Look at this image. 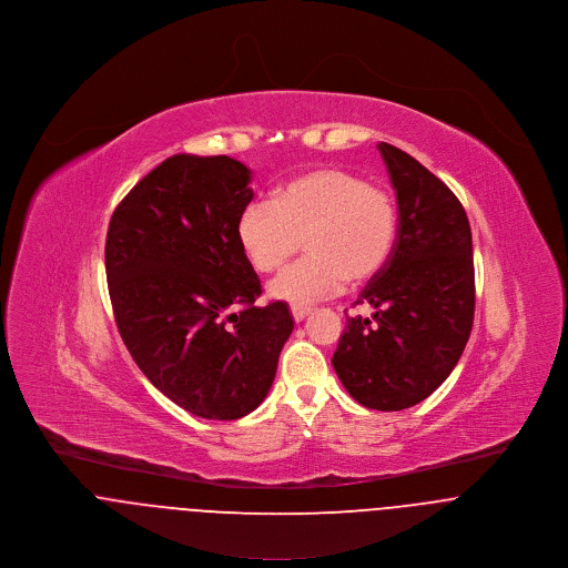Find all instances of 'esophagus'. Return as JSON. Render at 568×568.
I'll list each match as a JSON object with an SVG mask.
<instances>
[{
	"label": "esophagus",
	"mask_w": 568,
	"mask_h": 568,
	"mask_svg": "<svg viewBox=\"0 0 568 568\" xmlns=\"http://www.w3.org/2000/svg\"><path fill=\"white\" fill-rule=\"evenodd\" d=\"M310 312H312V307H307V305H292V316H294V321H296V323L305 321Z\"/></svg>",
	"instance_id": "obj_1"
}]
</instances>
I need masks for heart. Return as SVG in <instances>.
I'll return each instance as SVG.
<instances>
[{
  "label": "heart",
  "instance_id": "b5f03b06",
  "mask_svg": "<svg viewBox=\"0 0 568 568\" xmlns=\"http://www.w3.org/2000/svg\"><path fill=\"white\" fill-rule=\"evenodd\" d=\"M239 243L256 272L278 270L305 239L307 256L270 283V294L294 305L338 294L344 283L377 276L397 239L393 195L338 166L305 171L250 202L236 224Z\"/></svg>",
  "mask_w": 568,
  "mask_h": 568
}]
</instances>
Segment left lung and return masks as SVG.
Segmentation results:
<instances>
[{
    "instance_id": "obj_1",
    "label": "left lung",
    "mask_w": 568,
    "mask_h": 568,
    "mask_svg": "<svg viewBox=\"0 0 568 568\" xmlns=\"http://www.w3.org/2000/svg\"><path fill=\"white\" fill-rule=\"evenodd\" d=\"M397 195L390 258L348 316L334 368L348 395L373 410H404L453 373L474 323V256L467 215L453 191L406 151L377 144Z\"/></svg>"
}]
</instances>
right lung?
<instances>
[{
	"mask_svg": "<svg viewBox=\"0 0 568 568\" xmlns=\"http://www.w3.org/2000/svg\"><path fill=\"white\" fill-rule=\"evenodd\" d=\"M252 197L239 160L180 153L126 193L108 230L120 338L160 393L204 419L252 413L294 329L287 303L254 305L261 281L236 236Z\"/></svg>",
	"mask_w": 568,
	"mask_h": 568,
	"instance_id": "obj_1",
	"label": "right lung"
}]
</instances>
